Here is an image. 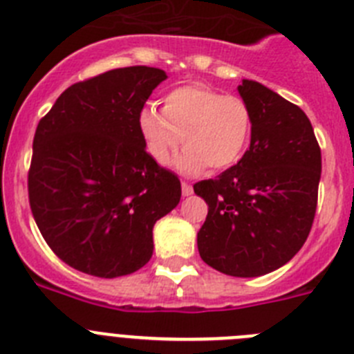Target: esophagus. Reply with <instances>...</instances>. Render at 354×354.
Wrapping results in <instances>:
<instances>
[{"mask_svg": "<svg viewBox=\"0 0 354 354\" xmlns=\"http://www.w3.org/2000/svg\"><path fill=\"white\" fill-rule=\"evenodd\" d=\"M180 187H183V196H189V195H193V187H192V184L183 183V184H180Z\"/></svg>", "mask_w": 354, "mask_h": 354, "instance_id": "obj_1", "label": "esophagus"}]
</instances>
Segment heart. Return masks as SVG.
<instances>
[{
  "label": "heart",
  "instance_id": "b5f03b06",
  "mask_svg": "<svg viewBox=\"0 0 354 354\" xmlns=\"http://www.w3.org/2000/svg\"><path fill=\"white\" fill-rule=\"evenodd\" d=\"M138 127L147 152L158 165H168L183 142L186 149L175 167L195 175L205 167L225 170L243 158L252 138V113L241 97L186 84L162 97V109L145 106Z\"/></svg>",
  "mask_w": 354,
  "mask_h": 354
}]
</instances>
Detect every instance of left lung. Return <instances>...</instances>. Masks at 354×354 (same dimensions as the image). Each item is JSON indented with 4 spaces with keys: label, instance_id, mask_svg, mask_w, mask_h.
Segmentation results:
<instances>
[{
    "label": "left lung",
    "instance_id": "1",
    "mask_svg": "<svg viewBox=\"0 0 354 354\" xmlns=\"http://www.w3.org/2000/svg\"><path fill=\"white\" fill-rule=\"evenodd\" d=\"M252 113L245 156L195 193L209 205L196 236L205 264L230 277L282 268L310 234L321 179V149L303 109L252 80L237 86Z\"/></svg>",
    "mask_w": 354,
    "mask_h": 354
}]
</instances>
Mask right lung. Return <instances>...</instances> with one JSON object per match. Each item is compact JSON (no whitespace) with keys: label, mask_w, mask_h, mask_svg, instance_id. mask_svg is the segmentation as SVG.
I'll return each mask as SVG.
<instances>
[{"label":"right lung","mask_w":354,"mask_h":354,"mask_svg":"<svg viewBox=\"0 0 354 354\" xmlns=\"http://www.w3.org/2000/svg\"><path fill=\"white\" fill-rule=\"evenodd\" d=\"M167 72L113 68L72 84L39 122L28 171L30 207L49 248L101 278L152 257L156 221L177 207L180 180L147 154L138 117Z\"/></svg>","instance_id":"add662e5"}]
</instances>
